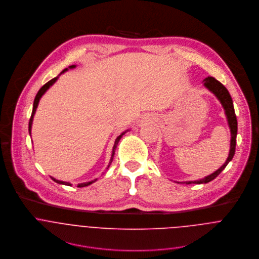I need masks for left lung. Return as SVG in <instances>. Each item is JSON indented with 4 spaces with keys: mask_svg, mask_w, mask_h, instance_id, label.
<instances>
[{
    "mask_svg": "<svg viewBox=\"0 0 259 259\" xmlns=\"http://www.w3.org/2000/svg\"><path fill=\"white\" fill-rule=\"evenodd\" d=\"M202 82H203V86L218 98V100L221 102V104L225 110V114H226L228 124L230 127V132H231L230 151H229V156H228L226 162L217 171H214L210 175H207L204 178L199 179V180L181 182V183H186V184H191V183L201 184V183H207V182L213 180L226 168V166L229 164V162L233 159L234 154H235V149H236V137H237V124L238 123H237V118H236V114H235V110H234L232 97H231L229 91L227 90V88L222 83H220L218 80H215L214 78L207 77Z\"/></svg>",
    "mask_w": 259,
    "mask_h": 259,
    "instance_id": "8db88e82",
    "label": "left lung"
}]
</instances>
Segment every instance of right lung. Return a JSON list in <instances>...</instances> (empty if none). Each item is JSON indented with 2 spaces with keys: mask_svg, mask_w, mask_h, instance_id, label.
<instances>
[{
  "mask_svg": "<svg viewBox=\"0 0 259 259\" xmlns=\"http://www.w3.org/2000/svg\"><path fill=\"white\" fill-rule=\"evenodd\" d=\"M74 68H76V66L75 65H73V66H70L69 68H67V69H65L61 74H63V73H65V72H67L68 70H70V69H74ZM60 74V75H61ZM59 75V76H60ZM59 76L58 77H56V78H54V79H52L51 81H49L46 85H44L40 89H39V91L37 92V94H36V96H35V98H34V102H33V109H32V113H31V117H30V120H29V127H28V131H29V135L31 136V127H32V122H33V117H34V114H35V111H36V108H37V106H38V103H39V100H40V98L42 97V95L57 82V80L59 79ZM130 130H126V131H124L123 133H121L117 138H116V140H115V142H114V145H113V149H112V154H111V157H110V161H109V163H108V166H107V168L106 169H108L109 168V166H110V164L112 163V160H113V156H114V153H115V150H116V147H117V145H118V143H119V141H120V139H121V137L126 133V132H128ZM51 178L55 181V182H57V183H59V184H64V185H68V186H71L72 184L70 183V182H66V181H61V180H58V179H56V178H54V177H52L51 176ZM97 179H94V180H91V181H88V182H83V183H80V184H78V187H85V186H88V185H90V184H92L93 182H95Z\"/></svg>",
  "mask_w": 259,
  "mask_h": 259,
  "instance_id": "add662e5",
  "label": "right lung"
}]
</instances>
